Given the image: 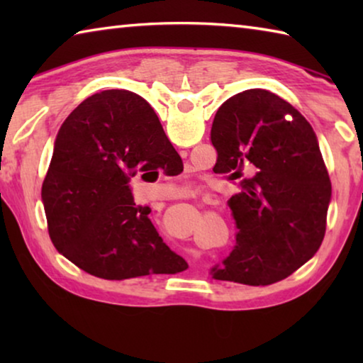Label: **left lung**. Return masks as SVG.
Instances as JSON below:
<instances>
[{
	"mask_svg": "<svg viewBox=\"0 0 363 363\" xmlns=\"http://www.w3.org/2000/svg\"><path fill=\"white\" fill-rule=\"evenodd\" d=\"M211 144L218 173L230 181L255 169L227 201L237 243L211 277L245 285L286 279L317 253L327 229L331 182L314 130L277 94L247 89L219 107Z\"/></svg>",
	"mask_w": 363,
	"mask_h": 363,
	"instance_id": "obj_1",
	"label": "left lung"
}]
</instances>
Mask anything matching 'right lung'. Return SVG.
<instances>
[{
  "label": "right lung",
  "mask_w": 363,
  "mask_h": 363,
  "mask_svg": "<svg viewBox=\"0 0 363 363\" xmlns=\"http://www.w3.org/2000/svg\"><path fill=\"white\" fill-rule=\"evenodd\" d=\"M179 160L143 97L125 89L88 97L60 126L43 182L54 247L107 280L187 269L158 235L150 208L134 203L130 186L139 171L174 173Z\"/></svg>",
  "instance_id": "1"
}]
</instances>
